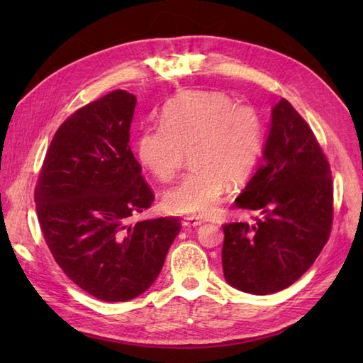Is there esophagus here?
I'll return each instance as SVG.
<instances>
[{
  "label": "esophagus",
  "instance_id": "34e87169",
  "mask_svg": "<svg viewBox=\"0 0 363 363\" xmlns=\"http://www.w3.org/2000/svg\"><path fill=\"white\" fill-rule=\"evenodd\" d=\"M203 225V221L199 220V218H195V217H186L182 220V226L184 228H198V226H201Z\"/></svg>",
  "mask_w": 363,
  "mask_h": 363
}]
</instances>
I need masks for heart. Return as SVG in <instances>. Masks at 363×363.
I'll return each instance as SVG.
<instances>
[{
    "instance_id": "obj_1",
    "label": "heart",
    "mask_w": 363,
    "mask_h": 363,
    "mask_svg": "<svg viewBox=\"0 0 363 363\" xmlns=\"http://www.w3.org/2000/svg\"><path fill=\"white\" fill-rule=\"evenodd\" d=\"M264 145V123L252 106L235 104L221 91H187L162 111V125L146 126L137 138L142 165L162 182L179 172L186 151L190 173L165 191L168 212L209 217L218 209L226 184L242 186Z\"/></svg>"
}]
</instances>
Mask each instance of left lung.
Instances as JSON below:
<instances>
[{
	"label": "left lung",
	"instance_id": "left-lung-1",
	"mask_svg": "<svg viewBox=\"0 0 363 363\" xmlns=\"http://www.w3.org/2000/svg\"><path fill=\"white\" fill-rule=\"evenodd\" d=\"M333 199L329 162L309 125L282 98L272 111L260 165L235 199L237 207L259 217L252 225L223 226L228 284L269 295L296 282L328 242Z\"/></svg>",
	"mask_w": 363,
	"mask_h": 363
}]
</instances>
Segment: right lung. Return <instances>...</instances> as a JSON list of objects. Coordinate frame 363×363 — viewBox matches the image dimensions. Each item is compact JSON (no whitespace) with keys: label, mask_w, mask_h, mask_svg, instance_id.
Returning <instances> with one entry per match:
<instances>
[{"label":"right lung","mask_w":363,"mask_h":363,"mask_svg":"<svg viewBox=\"0 0 363 363\" xmlns=\"http://www.w3.org/2000/svg\"><path fill=\"white\" fill-rule=\"evenodd\" d=\"M137 98L113 90L76 111L57 133L35 187V209L57 265L106 303L134 299L157 279L181 221L133 223L154 194L129 146Z\"/></svg>","instance_id":"right-lung-1"}]
</instances>
